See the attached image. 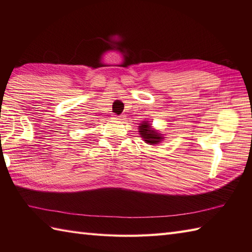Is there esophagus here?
Listing matches in <instances>:
<instances>
[{
    "label": "esophagus",
    "instance_id": "34e87169",
    "mask_svg": "<svg viewBox=\"0 0 252 252\" xmlns=\"http://www.w3.org/2000/svg\"><path fill=\"white\" fill-rule=\"evenodd\" d=\"M112 119L116 120V121H120V120L123 119V118L121 116H114V117H112Z\"/></svg>",
    "mask_w": 252,
    "mask_h": 252
}]
</instances>
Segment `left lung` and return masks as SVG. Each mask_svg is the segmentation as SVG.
Masks as SVG:
<instances>
[{
    "label": "left lung",
    "mask_w": 252,
    "mask_h": 252,
    "mask_svg": "<svg viewBox=\"0 0 252 252\" xmlns=\"http://www.w3.org/2000/svg\"><path fill=\"white\" fill-rule=\"evenodd\" d=\"M138 133H140L143 141L152 146L158 145L159 143H161L165 138L162 133L159 132L156 129H154L148 121H143L142 123H140V126H138Z\"/></svg>",
    "instance_id": "1"
}]
</instances>
